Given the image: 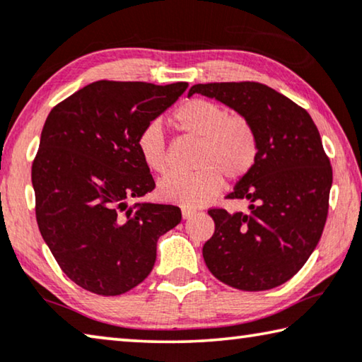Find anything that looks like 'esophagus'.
I'll return each instance as SVG.
<instances>
[{
  "mask_svg": "<svg viewBox=\"0 0 362 362\" xmlns=\"http://www.w3.org/2000/svg\"><path fill=\"white\" fill-rule=\"evenodd\" d=\"M182 216H183V219H192V217L198 216V211L192 209V208H182Z\"/></svg>",
  "mask_w": 362,
  "mask_h": 362,
  "instance_id": "obj_1",
  "label": "esophagus"
}]
</instances>
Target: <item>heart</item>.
<instances>
[{"instance_id": "1", "label": "heart", "mask_w": 362, "mask_h": 362, "mask_svg": "<svg viewBox=\"0 0 362 362\" xmlns=\"http://www.w3.org/2000/svg\"><path fill=\"white\" fill-rule=\"evenodd\" d=\"M175 129L199 139L197 168L193 174L172 172L159 182L160 197L185 206H202L216 198L223 177L235 182L255 165L257 139L248 119L228 114L217 103L202 98L188 100L174 111ZM136 150L153 172L168 169V141L163 125L153 120L140 132Z\"/></svg>"}]
</instances>
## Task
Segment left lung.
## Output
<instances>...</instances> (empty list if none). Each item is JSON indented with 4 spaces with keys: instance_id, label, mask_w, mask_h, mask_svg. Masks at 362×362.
Returning a JSON list of instances; mask_svg holds the SVG:
<instances>
[{
    "instance_id": "8db88e82",
    "label": "left lung",
    "mask_w": 362,
    "mask_h": 362,
    "mask_svg": "<svg viewBox=\"0 0 362 362\" xmlns=\"http://www.w3.org/2000/svg\"><path fill=\"white\" fill-rule=\"evenodd\" d=\"M194 93L248 119L257 139L255 165L228 194L248 211H209L216 230L203 246L206 266L233 288H275L305 266L325 226L332 168L319 130L306 109L267 85L198 83Z\"/></svg>"
}]
</instances>
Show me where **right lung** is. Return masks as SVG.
Returning a JSON list of instances; mask_svg holds the SVG:
<instances>
[{"label":"right lung","mask_w":362,"mask_h":362,"mask_svg":"<svg viewBox=\"0 0 362 362\" xmlns=\"http://www.w3.org/2000/svg\"><path fill=\"white\" fill-rule=\"evenodd\" d=\"M187 87L100 80L45 120L32 165L38 228L67 277L91 293L116 296L141 284L159 237L182 219L177 206L139 202L154 180L136 139Z\"/></svg>","instance_id":"1"}]
</instances>
